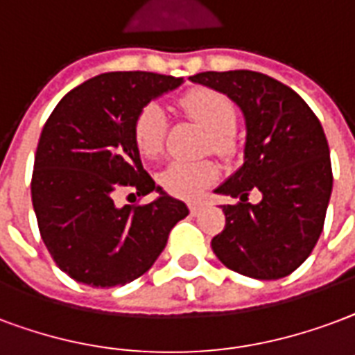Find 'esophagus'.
I'll use <instances>...</instances> for the list:
<instances>
[{"instance_id":"esophagus-1","label":"esophagus","mask_w":355,"mask_h":355,"mask_svg":"<svg viewBox=\"0 0 355 355\" xmlns=\"http://www.w3.org/2000/svg\"><path fill=\"white\" fill-rule=\"evenodd\" d=\"M199 211H201V203H190V212L196 216V214H199Z\"/></svg>"}]
</instances>
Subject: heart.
<instances>
[{"mask_svg":"<svg viewBox=\"0 0 355 355\" xmlns=\"http://www.w3.org/2000/svg\"><path fill=\"white\" fill-rule=\"evenodd\" d=\"M180 109L184 114L196 120L207 133L209 144L214 152H230L233 146L231 131L235 128L237 111L235 105L220 92L199 90L188 92L180 99ZM165 112L156 103L146 105L135 118L133 137L143 156L154 157L164 148L165 139ZM216 178V165L201 159V162H173L162 171L159 180L169 193L178 198L196 199L201 191Z\"/></svg>","mask_w":355,"mask_h":355,"instance_id":"b5f03b06","label":"heart"}]
</instances>
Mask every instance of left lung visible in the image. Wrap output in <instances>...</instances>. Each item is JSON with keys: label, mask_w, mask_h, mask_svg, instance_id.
Wrapping results in <instances>:
<instances>
[{"label": "left lung", "mask_w": 355, "mask_h": 355, "mask_svg": "<svg viewBox=\"0 0 355 355\" xmlns=\"http://www.w3.org/2000/svg\"><path fill=\"white\" fill-rule=\"evenodd\" d=\"M190 80L230 97L244 118L243 165L214 188L241 203L220 205L225 227L212 252L244 277H288L311 256L331 198L324 128L303 97L263 73L207 71ZM250 189L259 204L245 201Z\"/></svg>", "instance_id": "obj_1"}]
</instances>
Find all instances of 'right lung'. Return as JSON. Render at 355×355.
<instances>
[{
  "label": "right lung",
  "mask_w": 355,
  "mask_h": 355,
  "mask_svg": "<svg viewBox=\"0 0 355 355\" xmlns=\"http://www.w3.org/2000/svg\"><path fill=\"white\" fill-rule=\"evenodd\" d=\"M184 78L112 71L65 94L39 137L31 201L56 265L92 288L124 286L150 269L171 230L190 214L143 169L133 137L143 107ZM124 187L157 193L143 207H118Z\"/></svg>",
  "instance_id": "add662e5"
}]
</instances>
